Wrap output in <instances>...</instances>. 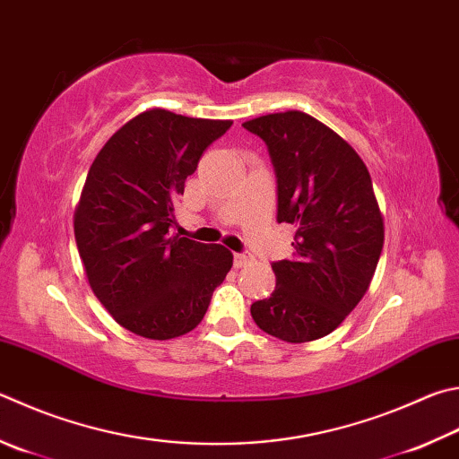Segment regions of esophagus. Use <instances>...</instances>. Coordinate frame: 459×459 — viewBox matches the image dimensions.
<instances>
[{"label": "esophagus", "mask_w": 459, "mask_h": 459, "mask_svg": "<svg viewBox=\"0 0 459 459\" xmlns=\"http://www.w3.org/2000/svg\"><path fill=\"white\" fill-rule=\"evenodd\" d=\"M232 263H235L237 269H243L248 263H253V256L251 255H245V253H235L232 256Z\"/></svg>", "instance_id": "34e87169"}]
</instances>
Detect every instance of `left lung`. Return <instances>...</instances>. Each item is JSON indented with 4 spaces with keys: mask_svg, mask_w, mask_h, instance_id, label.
I'll return each mask as SVG.
<instances>
[{
    "mask_svg": "<svg viewBox=\"0 0 459 459\" xmlns=\"http://www.w3.org/2000/svg\"><path fill=\"white\" fill-rule=\"evenodd\" d=\"M243 126L264 140L277 174V221L297 229L277 287L251 305L258 329L287 343L335 331L361 301L383 248V214L359 154L313 116L287 110Z\"/></svg>",
    "mask_w": 459,
    "mask_h": 459,
    "instance_id": "8db88e82",
    "label": "left lung"
}]
</instances>
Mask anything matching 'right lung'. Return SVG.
I'll list each match as a JSON object with an SVG mask.
<instances>
[{"mask_svg": "<svg viewBox=\"0 0 459 459\" xmlns=\"http://www.w3.org/2000/svg\"><path fill=\"white\" fill-rule=\"evenodd\" d=\"M230 124L152 108L124 124L90 166L74 212L78 253L98 301L140 337L193 331L230 271L229 248L170 235L186 178Z\"/></svg>", "mask_w": 459, "mask_h": 459, "instance_id": "right-lung-1", "label": "right lung"}]
</instances>
